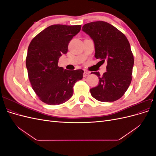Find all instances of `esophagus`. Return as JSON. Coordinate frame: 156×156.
<instances>
[{"label": "esophagus", "mask_w": 156, "mask_h": 156, "mask_svg": "<svg viewBox=\"0 0 156 156\" xmlns=\"http://www.w3.org/2000/svg\"><path fill=\"white\" fill-rule=\"evenodd\" d=\"M89 74H90V73L88 72H87V71H84V73H83V76H84V77H85L88 76V75H89Z\"/></svg>", "instance_id": "esophagus-1"}]
</instances>
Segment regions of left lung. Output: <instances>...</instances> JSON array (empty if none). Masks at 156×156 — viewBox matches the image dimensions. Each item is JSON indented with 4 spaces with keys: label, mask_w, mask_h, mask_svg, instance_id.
Here are the masks:
<instances>
[{
    "label": "left lung",
    "mask_w": 156,
    "mask_h": 156,
    "mask_svg": "<svg viewBox=\"0 0 156 156\" xmlns=\"http://www.w3.org/2000/svg\"><path fill=\"white\" fill-rule=\"evenodd\" d=\"M83 31L90 36L95 45L96 58L103 63L107 61V72L99 83L90 88L92 96L102 102H112L124 96L131 80L134 58L126 36L116 27L105 21H94L84 25Z\"/></svg>",
    "instance_id": "left-lung-1"
}]
</instances>
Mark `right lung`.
Segmentation results:
<instances>
[{
	"label": "right lung",
	"mask_w": 156,
	"mask_h": 156,
	"mask_svg": "<svg viewBox=\"0 0 156 156\" xmlns=\"http://www.w3.org/2000/svg\"><path fill=\"white\" fill-rule=\"evenodd\" d=\"M81 25H53L40 32L28 48L26 66L32 89L40 100L50 105H60L72 98L73 86L83 77V70L58 66V59Z\"/></svg>",
	"instance_id": "add662e5"
}]
</instances>
